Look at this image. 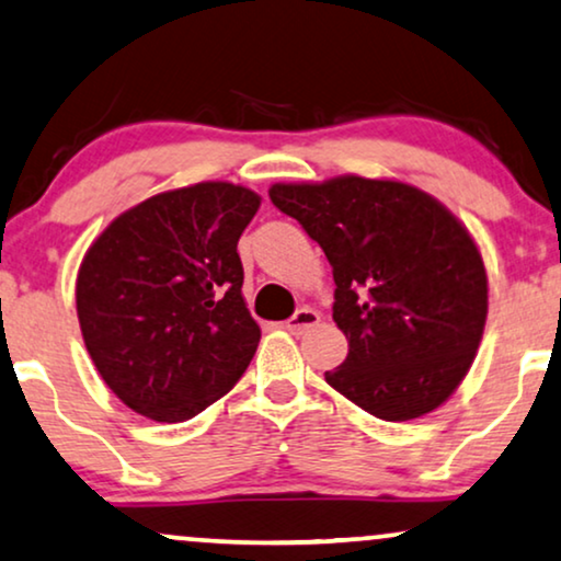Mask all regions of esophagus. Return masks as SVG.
<instances>
[{
	"label": "esophagus",
	"instance_id": "1",
	"mask_svg": "<svg viewBox=\"0 0 561 561\" xmlns=\"http://www.w3.org/2000/svg\"><path fill=\"white\" fill-rule=\"evenodd\" d=\"M319 322H322V317H319V311L304 307V309H298L296 314L288 319L286 330H288L290 334H304L307 330H311V327H317Z\"/></svg>",
	"mask_w": 561,
	"mask_h": 561
}]
</instances>
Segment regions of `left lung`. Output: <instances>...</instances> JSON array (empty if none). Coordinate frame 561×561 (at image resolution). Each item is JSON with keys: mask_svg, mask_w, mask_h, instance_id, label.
<instances>
[{"mask_svg": "<svg viewBox=\"0 0 561 561\" xmlns=\"http://www.w3.org/2000/svg\"><path fill=\"white\" fill-rule=\"evenodd\" d=\"M267 193L332 265L347 358L327 383L387 423L438 410L469 374L486 322V271L469 229L402 180L340 174Z\"/></svg>", "mask_w": 561, "mask_h": 561, "instance_id": "obj_1", "label": "left lung"}]
</instances>
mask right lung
Returning a JSON list of instances; mask_svg holds the SVG:
<instances>
[{"instance_id": "add662e5", "label": "right lung", "mask_w": 561, "mask_h": 561, "mask_svg": "<svg viewBox=\"0 0 561 561\" xmlns=\"http://www.w3.org/2000/svg\"><path fill=\"white\" fill-rule=\"evenodd\" d=\"M260 201L224 180L151 195L84 252L77 317L87 353L134 412L185 423L250 366L260 327L242 296L237 242Z\"/></svg>"}]
</instances>
